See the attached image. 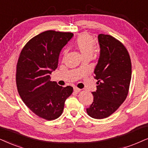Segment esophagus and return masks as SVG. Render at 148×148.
<instances>
[{
    "label": "esophagus",
    "instance_id": "1",
    "mask_svg": "<svg viewBox=\"0 0 148 148\" xmlns=\"http://www.w3.org/2000/svg\"><path fill=\"white\" fill-rule=\"evenodd\" d=\"M73 90H74V91L75 92H79L80 90V89L79 88H77V87H74L73 88Z\"/></svg>",
    "mask_w": 148,
    "mask_h": 148
}]
</instances>
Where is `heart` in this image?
<instances>
[{
  "instance_id": "heart-1",
  "label": "heart",
  "mask_w": 148,
  "mask_h": 148,
  "mask_svg": "<svg viewBox=\"0 0 148 148\" xmlns=\"http://www.w3.org/2000/svg\"><path fill=\"white\" fill-rule=\"evenodd\" d=\"M75 47L79 52L82 58L92 57L94 52V40L90 35L87 34L78 36L75 43ZM66 52H64V54Z\"/></svg>"
}]
</instances>
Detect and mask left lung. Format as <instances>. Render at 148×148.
Instances as JSON below:
<instances>
[{
	"instance_id": "left-lung-1",
	"label": "left lung",
	"mask_w": 148,
	"mask_h": 148,
	"mask_svg": "<svg viewBox=\"0 0 148 148\" xmlns=\"http://www.w3.org/2000/svg\"><path fill=\"white\" fill-rule=\"evenodd\" d=\"M99 58L95 69L97 90L88 114L104 119L114 112L126 99L132 77L130 56L123 45L110 35L99 34Z\"/></svg>"
}]
</instances>
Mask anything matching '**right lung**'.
<instances>
[{
	"label": "right lung",
	"mask_w": 148,
	"mask_h": 148,
	"mask_svg": "<svg viewBox=\"0 0 148 148\" xmlns=\"http://www.w3.org/2000/svg\"><path fill=\"white\" fill-rule=\"evenodd\" d=\"M73 36L69 32H44L26 44L18 58V93L33 112L49 121L61 115L66 99L73 90L70 86H60L50 80L51 74L58 67L62 49Z\"/></svg>",
	"instance_id": "right-lung-1"
}]
</instances>
